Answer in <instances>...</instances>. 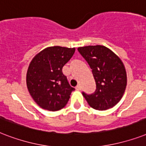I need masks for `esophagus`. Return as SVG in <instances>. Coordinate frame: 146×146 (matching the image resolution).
Here are the masks:
<instances>
[{
	"mask_svg": "<svg viewBox=\"0 0 146 146\" xmlns=\"http://www.w3.org/2000/svg\"><path fill=\"white\" fill-rule=\"evenodd\" d=\"M76 90H81V89H82V87H81L80 85H77V86H76Z\"/></svg>",
	"mask_w": 146,
	"mask_h": 146,
	"instance_id": "34e87169",
	"label": "esophagus"
}]
</instances>
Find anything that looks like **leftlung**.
<instances>
[{
  "mask_svg": "<svg viewBox=\"0 0 146 146\" xmlns=\"http://www.w3.org/2000/svg\"><path fill=\"white\" fill-rule=\"evenodd\" d=\"M78 50L89 64L96 81L92 94L82 92L92 108L105 111L120 102L127 86V73L117 55L103 45L85 46Z\"/></svg>",
  "mask_w": 146,
  "mask_h": 146,
  "instance_id": "8db88e82",
  "label": "left lung"
}]
</instances>
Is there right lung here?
I'll return each instance as SVG.
<instances>
[{
    "mask_svg": "<svg viewBox=\"0 0 146 146\" xmlns=\"http://www.w3.org/2000/svg\"><path fill=\"white\" fill-rule=\"evenodd\" d=\"M75 48L48 47L34 57L26 74V85L38 106L50 111L66 106L71 92L75 90L69 84L62 68L73 57Z\"/></svg>",
    "mask_w": 146,
    "mask_h": 146,
    "instance_id": "obj_1",
    "label": "right lung"
}]
</instances>
